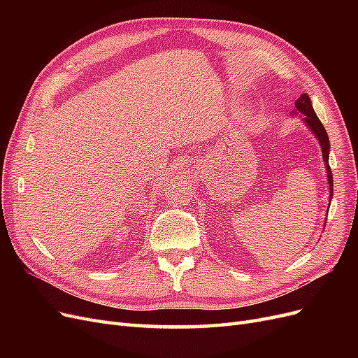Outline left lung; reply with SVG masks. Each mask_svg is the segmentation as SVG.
Listing matches in <instances>:
<instances>
[{
    "mask_svg": "<svg viewBox=\"0 0 358 358\" xmlns=\"http://www.w3.org/2000/svg\"><path fill=\"white\" fill-rule=\"evenodd\" d=\"M296 109L292 110V115L301 113L303 115V122L310 129V133L317 137L318 143L321 146L322 150V158H324V164H326V170H327V180H329V191H330V197L329 201H331L333 197V175L331 170L329 166V152H330V142H329V136L326 128L322 127L321 121L318 119L317 113L313 112V107L310 103V99L308 94H300L299 99L296 100Z\"/></svg>",
    "mask_w": 358,
    "mask_h": 358,
    "instance_id": "obj_1",
    "label": "left lung"
}]
</instances>
